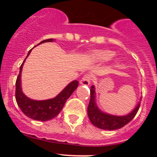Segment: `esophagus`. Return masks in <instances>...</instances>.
Wrapping results in <instances>:
<instances>
[{
  "instance_id": "34e87169",
  "label": "esophagus",
  "mask_w": 157,
  "mask_h": 157,
  "mask_svg": "<svg viewBox=\"0 0 157 157\" xmlns=\"http://www.w3.org/2000/svg\"><path fill=\"white\" fill-rule=\"evenodd\" d=\"M91 78H92V77H91V75L90 74L85 75L82 77V78L80 80V84L85 86L89 85L91 82Z\"/></svg>"
}]
</instances>
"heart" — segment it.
<instances>
[{"label":"heart","instance_id":"1","mask_svg":"<svg viewBox=\"0 0 157 157\" xmlns=\"http://www.w3.org/2000/svg\"><path fill=\"white\" fill-rule=\"evenodd\" d=\"M114 56V53L109 50L96 51L93 53V56L99 60H109Z\"/></svg>","mask_w":157,"mask_h":157}]
</instances>
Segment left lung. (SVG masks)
<instances>
[{
    "mask_svg": "<svg viewBox=\"0 0 157 157\" xmlns=\"http://www.w3.org/2000/svg\"><path fill=\"white\" fill-rule=\"evenodd\" d=\"M140 103L136 107L134 110L130 112V114L124 116H116L105 114L98 109L95 103V90L94 87L92 86L90 89V101L87 109L89 119L92 123L93 125L103 130H113L116 129L122 128L127 125L136 116L138 109H139Z\"/></svg>",
    "mask_w": 157,
    "mask_h": 157,
    "instance_id": "left-lung-1",
    "label": "left lung"
}]
</instances>
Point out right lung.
Listing matches in <instances>:
<instances>
[{
    "label": "right lung",
    "mask_w": 157,
    "mask_h": 157,
    "mask_svg": "<svg viewBox=\"0 0 157 157\" xmlns=\"http://www.w3.org/2000/svg\"><path fill=\"white\" fill-rule=\"evenodd\" d=\"M52 41H53L52 38L44 40V41H41L38 45H40L41 43ZM30 51H31V49L29 51L27 57L29 56ZM25 59L19 67V74L16 78V100L18 106L27 117L30 118L32 120H39V121H47V120H52L54 117H56L62 110L65 103H66L67 100L68 99L69 97L71 95L72 93L75 90V89L78 86V81L75 80V81L71 82L55 98L45 100V101L31 100L27 98L23 94L21 89V78H20V77H21L22 68H23V65Z\"/></svg>",
    "instance_id": "obj_1"
}]
</instances>
